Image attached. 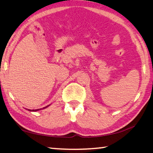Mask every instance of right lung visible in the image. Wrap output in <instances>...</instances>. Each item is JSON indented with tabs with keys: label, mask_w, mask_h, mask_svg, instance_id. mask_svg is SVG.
<instances>
[{
	"label": "right lung",
	"mask_w": 153,
	"mask_h": 153,
	"mask_svg": "<svg viewBox=\"0 0 153 153\" xmlns=\"http://www.w3.org/2000/svg\"><path fill=\"white\" fill-rule=\"evenodd\" d=\"M48 106H46V107H44L43 108H46V107H47ZM40 109H33V110H31V109H28V111H38V110H40Z\"/></svg>",
	"instance_id": "add662e5"
}]
</instances>
